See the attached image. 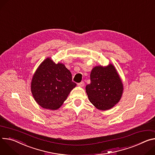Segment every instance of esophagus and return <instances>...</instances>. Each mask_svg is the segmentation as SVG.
<instances>
[{"label": "esophagus", "instance_id": "obj_1", "mask_svg": "<svg viewBox=\"0 0 155 155\" xmlns=\"http://www.w3.org/2000/svg\"><path fill=\"white\" fill-rule=\"evenodd\" d=\"M84 85H85V83H84V81H81L80 83H78V86L80 87H83L84 86Z\"/></svg>", "mask_w": 155, "mask_h": 155}]
</instances>
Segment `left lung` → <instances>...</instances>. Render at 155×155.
Instances as JSON below:
<instances>
[{
	"mask_svg": "<svg viewBox=\"0 0 155 155\" xmlns=\"http://www.w3.org/2000/svg\"><path fill=\"white\" fill-rule=\"evenodd\" d=\"M91 83L86 86L90 101L98 109L105 110L113 107L120 101L123 84L115 67H94L90 74Z\"/></svg>",
	"mask_w": 155,
	"mask_h": 155,
	"instance_id": "1",
	"label": "left lung"
}]
</instances>
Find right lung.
<instances>
[{"mask_svg": "<svg viewBox=\"0 0 155 155\" xmlns=\"http://www.w3.org/2000/svg\"><path fill=\"white\" fill-rule=\"evenodd\" d=\"M72 80V74L64 64L46 59L32 78L31 90L35 100L45 109H59L77 85Z\"/></svg>", "mask_w": 155, "mask_h": 155, "instance_id": "1", "label": "right lung"}]
</instances>
